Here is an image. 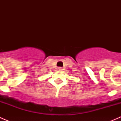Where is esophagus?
Segmentation results:
<instances>
[{"label":"esophagus","instance_id":"esophagus-1","mask_svg":"<svg viewBox=\"0 0 121 121\" xmlns=\"http://www.w3.org/2000/svg\"><path fill=\"white\" fill-rule=\"evenodd\" d=\"M58 70H60V71H61L62 69H63V68H61V67H58Z\"/></svg>","mask_w":121,"mask_h":121}]
</instances>
